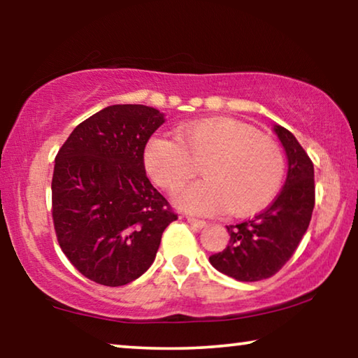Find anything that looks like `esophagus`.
Masks as SVG:
<instances>
[{
  "label": "esophagus",
  "mask_w": 358,
  "mask_h": 358,
  "mask_svg": "<svg viewBox=\"0 0 358 358\" xmlns=\"http://www.w3.org/2000/svg\"><path fill=\"white\" fill-rule=\"evenodd\" d=\"M187 223H190L195 228H203L205 224H207V223H205V220H199V218H194V217H187Z\"/></svg>",
  "instance_id": "obj_1"
}]
</instances>
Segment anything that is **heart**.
<instances>
[{
	"label": "heart",
	"mask_w": 358,
	"mask_h": 358,
	"mask_svg": "<svg viewBox=\"0 0 358 358\" xmlns=\"http://www.w3.org/2000/svg\"><path fill=\"white\" fill-rule=\"evenodd\" d=\"M143 164L153 182L169 192L202 164L205 179L180 189L176 205L199 215L227 208L236 217L267 207L280 190L287 168L275 140L224 117L180 125L178 138L151 135L143 148Z\"/></svg>",
	"instance_id": "1"
}]
</instances>
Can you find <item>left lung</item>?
Instances as JSON below:
<instances>
[{
	"instance_id": "1",
	"label": "left lung",
	"mask_w": 358,
	"mask_h": 358,
	"mask_svg": "<svg viewBox=\"0 0 358 358\" xmlns=\"http://www.w3.org/2000/svg\"><path fill=\"white\" fill-rule=\"evenodd\" d=\"M288 158V174L280 194L252 220L229 224V244L212 254L210 264L239 282H257L280 271L295 254L310 227L315 208L313 161L292 131L273 127Z\"/></svg>"
}]
</instances>
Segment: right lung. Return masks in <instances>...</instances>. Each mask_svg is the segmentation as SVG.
Listing matches in <instances>:
<instances>
[{
  "label": "right lung",
  "instance_id": "obj_1",
  "mask_svg": "<svg viewBox=\"0 0 358 358\" xmlns=\"http://www.w3.org/2000/svg\"><path fill=\"white\" fill-rule=\"evenodd\" d=\"M164 115L148 106H109L81 122L55 158L52 218L78 272L106 287L148 271L161 236L178 220L151 185L143 148Z\"/></svg>",
  "mask_w": 358,
  "mask_h": 358
}]
</instances>
